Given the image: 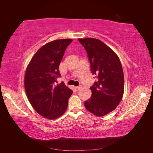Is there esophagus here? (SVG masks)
Instances as JSON below:
<instances>
[{
	"instance_id": "obj_1",
	"label": "esophagus",
	"mask_w": 153,
	"mask_h": 153,
	"mask_svg": "<svg viewBox=\"0 0 153 153\" xmlns=\"http://www.w3.org/2000/svg\"><path fill=\"white\" fill-rule=\"evenodd\" d=\"M82 88V85H79V86L76 87V89H77V90H79V89H81Z\"/></svg>"
}]
</instances>
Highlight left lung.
I'll return each instance as SVG.
<instances>
[{
    "mask_svg": "<svg viewBox=\"0 0 153 153\" xmlns=\"http://www.w3.org/2000/svg\"><path fill=\"white\" fill-rule=\"evenodd\" d=\"M87 51L91 70L98 81L90 87L92 95L85 101L86 109L97 116L112 112L121 101L124 90L122 66L117 54L99 39H78Z\"/></svg>",
    "mask_w": 153,
    "mask_h": 153,
    "instance_id": "1",
    "label": "left lung"
}]
</instances>
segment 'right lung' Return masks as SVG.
I'll list each match as a JSON object with an SVG mask.
<instances>
[{
	"mask_svg": "<svg viewBox=\"0 0 153 153\" xmlns=\"http://www.w3.org/2000/svg\"><path fill=\"white\" fill-rule=\"evenodd\" d=\"M72 39L53 41L37 51L27 67L24 85L29 101L35 111L47 119L62 116L67 109L73 91L62 82L59 65L67 47Z\"/></svg>",
	"mask_w": 153,
	"mask_h": 153,
	"instance_id": "1",
	"label": "right lung"
}]
</instances>
